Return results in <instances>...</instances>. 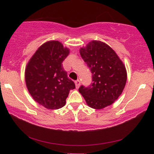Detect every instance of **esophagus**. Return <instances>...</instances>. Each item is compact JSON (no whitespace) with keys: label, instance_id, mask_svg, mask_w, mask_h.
Listing matches in <instances>:
<instances>
[{"label":"esophagus","instance_id":"esophagus-1","mask_svg":"<svg viewBox=\"0 0 154 154\" xmlns=\"http://www.w3.org/2000/svg\"><path fill=\"white\" fill-rule=\"evenodd\" d=\"M75 87H76V88H79L80 85H81V81H80L79 80H76V81H75Z\"/></svg>","mask_w":154,"mask_h":154}]
</instances>
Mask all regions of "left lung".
Returning <instances> with one entry per match:
<instances>
[{
	"instance_id": "left-lung-1",
	"label": "left lung",
	"mask_w": 154,
	"mask_h": 154,
	"mask_svg": "<svg viewBox=\"0 0 154 154\" xmlns=\"http://www.w3.org/2000/svg\"><path fill=\"white\" fill-rule=\"evenodd\" d=\"M80 53L92 73L88 87L81 85L79 91L91 108L101 109L112 104L121 95L127 81L125 66L108 45L92 41Z\"/></svg>"
}]
</instances>
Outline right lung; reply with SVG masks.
Masks as SVG:
<instances>
[{"label": "right lung", "instance_id": "add662e5", "mask_svg": "<svg viewBox=\"0 0 154 154\" xmlns=\"http://www.w3.org/2000/svg\"><path fill=\"white\" fill-rule=\"evenodd\" d=\"M69 53V50L60 42L49 41L38 49L27 64V89L33 100L46 109L62 108L66 104L69 91L75 88L62 66Z\"/></svg>", "mask_w": 154, "mask_h": 154}]
</instances>
